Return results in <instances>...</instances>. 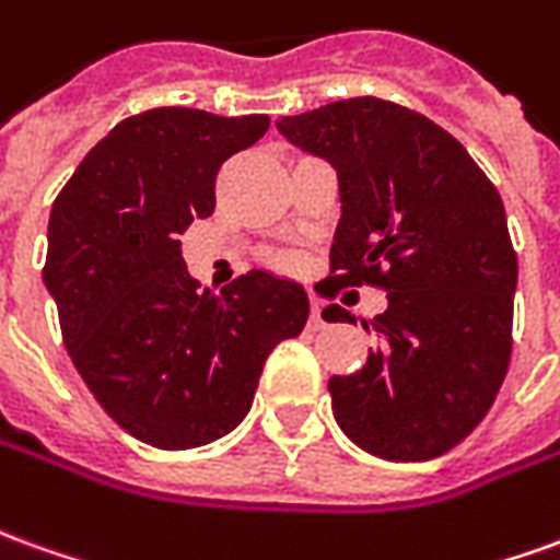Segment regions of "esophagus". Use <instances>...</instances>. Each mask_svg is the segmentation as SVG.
<instances>
[{
    "label": "esophagus",
    "instance_id": "34e87169",
    "mask_svg": "<svg viewBox=\"0 0 560 560\" xmlns=\"http://www.w3.org/2000/svg\"><path fill=\"white\" fill-rule=\"evenodd\" d=\"M308 327H312V330H324V327H327V320H324V315H320V303H312Z\"/></svg>",
    "mask_w": 560,
    "mask_h": 560
}]
</instances>
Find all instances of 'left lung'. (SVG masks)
Here are the masks:
<instances>
[{
    "instance_id": "obj_1",
    "label": "left lung",
    "mask_w": 560,
    "mask_h": 560,
    "mask_svg": "<svg viewBox=\"0 0 560 560\" xmlns=\"http://www.w3.org/2000/svg\"><path fill=\"white\" fill-rule=\"evenodd\" d=\"M276 127L339 178L342 218L318 291H388V308L363 320L378 348L327 382L336 424L385 460L440 457L482 421L510 366L518 260L498 187L455 136L375 96Z\"/></svg>"
}]
</instances>
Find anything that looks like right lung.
I'll list each match as a JSON object with an SVG mask.
<instances>
[{"label": "right lung", "instance_id": "obj_1", "mask_svg": "<svg viewBox=\"0 0 560 560\" xmlns=\"http://www.w3.org/2000/svg\"><path fill=\"white\" fill-rule=\"evenodd\" d=\"M267 115L151 108L120 120L54 199L45 288L62 342L130 436L158 448L214 443L248 416L269 351L300 336L303 284L252 269L199 293L178 236L214 212L221 163Z\"/></svg>", "mask_w": 560, "mask_h": 560}]
</instances>
